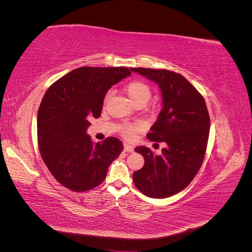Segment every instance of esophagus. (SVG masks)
I'll return each instance as SVG.
<instances>
[{"mask_svg":"<svg viewBox=\"0 0 252 252\" xmlns=\"http://www.w3.org/2000/svg\"><path fill=\"white\" fill-rule=\"evenodd\" d=\"M133 149H134V148H133L132 145L128 144V143H125V144H124V150H125L126 152H132Z\"/></svg>","mask_w":252,"mask_h":252,"instance_id":"obj_1","label":"esophagus"}]
</instances>
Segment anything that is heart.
I'll use <instances>...</instances> for the list:
<instances>
[{
	"instance_id": "b5f03b06",
	"label": "heart",
	"mask_w": 252,
	"mask_h": 252,
	"mask_svg": "<svg viewBox=\"0 0 252 252\" xmlns=\"http://www.w3.org/2000/svg\"><path fill=\"white\" fill-rule=\"evenodd\" d=\"M126 94L129 98L135 104L138 103H145L146 104L151 96V90L147 84H145L140 81H134L126 86ZM112 94V91H109L105 96V102L109 100V97ZM140 129L139 125L135 124H126L122 127V134H123L127 139H132L135 132Z\"/></svg>"
}]
</instances>
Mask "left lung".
Segmentation results:
<instances>
[{
  "instance_id": "1",
  "label": "left lung",
  "mask_w": 252,
  "mask_h": 252,
  "mask_svg": "<svg viewBox=\"0 0 252 252\" xmlns=\"http://www.w3.org/2000/svg\"><path fill=\"white\" fill-rule=\"evenodd\" d=\"M161 90L162 109L147 134L150 141L165 143L159 156L139 146L145 164L134 171V185L152 199H165L189 185L199 171L207 147L210 119L206 103L183 75L166 69L130 68Z\"/></svg>"
}]
</instances>
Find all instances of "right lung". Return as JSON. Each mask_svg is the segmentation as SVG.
Segmentation results:
<instances>
[{"label": "right lung", "mask_w": 252, "mask_h": 252, "mask_svg": "<svg viewBox=\"0 0 252 252\" xmlns=\"http://www.w3.org/2000/svg\"><path fill=\"white\" fill-rule=\"evenodd\" d=\"M131 74L125 67H80L48 88L37 111V143L44 163L56 180L72 191L100 185L123 143L107 138L94 144L87 134L98 118L104 97L114 84Z\"/></svg>", "instance_id": "obj_1"}]
</instances>
